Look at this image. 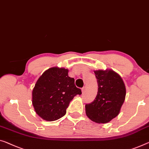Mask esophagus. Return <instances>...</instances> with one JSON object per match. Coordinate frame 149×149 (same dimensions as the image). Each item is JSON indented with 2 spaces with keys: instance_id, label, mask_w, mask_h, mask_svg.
I'll use <instances>...</instances> for the list:
<instances>
[{
  "instance_id": "esophagus-1",
  "label": "esophagus",
  "mask_w": 149,
  "mask_h": 149,
  "mask_svg": "<svg viewBox=\"0 0 149 149\" xmlns=\"http://www.w3.org/2000/svg\"><path fill=\"white\" fill-rule=\"evenodd\" d=\"M81 90H82V93H85L86 92V90H87V87H86V86H84V87L82 88Z\"/></svg>"
}]
</instances>
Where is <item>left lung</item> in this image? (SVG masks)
<instances>
[{
    "label": "left lung",
    "instance_id": "8db88e82",
    "mask_svg": "<svg viewBox=\"0 0 149 149\" xmlns=\"http://www.w3.org/2000/svg\"><path fill=\"white\" fill-rule=\"evenodd\" d=\"M94 74L98 86L97 96L92 102L86 104V113L95 123H107L119 114L125 100V85L113 70H97Z\"/></svg>",
    "mask_w": 149,
    "mask_h": 149
}]
</instances>
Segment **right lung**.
<instances>
[{"instance_id": "obj_1", "label": "right lung", "mask_w": 149, "mask_h": 149, "mask_svg": "<svg viewBox=\"0 0 149 149\" xmlns=\"http://www.w3.org/2000/svg\"><path fill=\"white\" fill-rule=\"evenodd\" d=\"M81 91L75 79L68 76V70L52 68L46 70L33 90V105L39 116L47 121H54L66 114V109L75 96Z\"/></svg>"}]
</instances>
